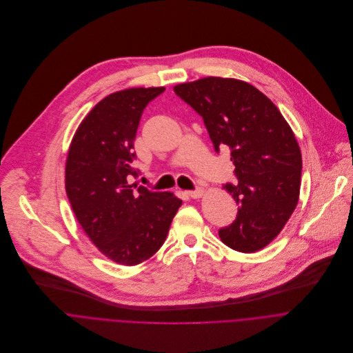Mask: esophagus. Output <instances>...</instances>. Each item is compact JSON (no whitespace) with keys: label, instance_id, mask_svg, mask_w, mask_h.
I'll return each instance as SVG.
<instances>
[{"label":"esophagus","instance_id":"1","mask_svg":"<svg viewBox=\"0 0 353 353\" xmlns=\"http://www.w3.org/2000/svg\"><path fill=\"white\" fill-rule=\"evenodd\" d=\"M203 193H204V189H203V188H197V189H194V190H188V192H186V194H188L189 197H192V199H199V197L203 196Z\"/></svg>","mask_w":353,"mask_h":353}]
</instances>
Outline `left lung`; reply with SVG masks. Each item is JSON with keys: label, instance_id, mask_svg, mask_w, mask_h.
Segmentation results:
<instances>
[{"label": "left lung", "instance_id": "obj_1", "mask_svg": "<svg viewBox=\"0 0 353 353\" xmlns=\"http://www.w3.org/2000/svg\"><path fill=\"white\" fill-rule=\"evenodd\" d=\"M201 118L214 150L228 148L238 182L225 183L238 207L235 221L219 231L234 250L253 253L284 228L298 204L302 156L283 114L254 86L203 78L174 88Z\"/></svg>", "mask_w": 353, "mask_h": 353}]
</instances>
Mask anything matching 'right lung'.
Segmentation results:
<instances>
[{"mask_svg":"<svg viewBox=\"0 0 353 353\" xmlns=\"http://www.w3.org/2000/svg\"><path fill=\"white\" fill-rule=\"evenodd\" d=\"M164 88H133L103 99L79 125L70 143L65 188L74 213L99 250L134 265L164 243L182 200L170 192L130 185L133 142L146 105Z\"/></svg>","mask_w":353,"mask_h":353,"instance_id":"obj_1","label":"right lung"}]
</instances>
